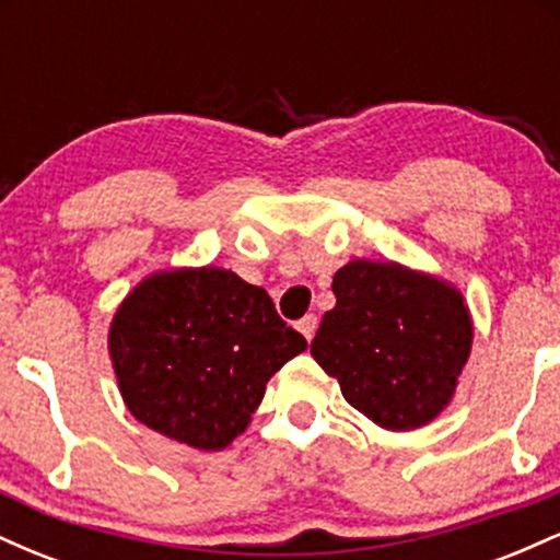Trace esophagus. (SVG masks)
Returning a JSON list of instances; mask_svg holds the SVG:
<instances>
[{
  "label": "esophagus",
  "mask_w": 560,
  "mask_h": 560,
  "mask_svg": "<svg viewBox=\"0 0 560 560\" xmlns=\"http://www.w3.org/2000/svg\"><path fill=\"white\" fill-rule=\"evenodd\" d=\"M298 329L302 337L307 339V342H313V337H316V329H318V318L316 316H305L298 324Z\"/></svg>",
  "instance_id": "esophagus-1"
}]
</instances>
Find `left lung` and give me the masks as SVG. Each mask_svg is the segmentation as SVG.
Listing matches in <instances>:
<instances>
[{"instance_id": "left-lung-1", "label": "left lung", "mask_w": 560, "mask_h": 560, "mask_svg": "<svg viewBox=\"0 0 560 560\" xmlns=\"http://www.w3.org/2000/svg\"><path fill=\"white\" fill-rule=\"evenodd\" d=\"M337 305L324 313L311 355L345 400L387 432H413L453 402L474 345L464 292L397 260L345 262Z\"/></svg>"}]
</instances>
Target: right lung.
Returning a JSON list of instances; mask_svg holds the SVG:
<instances>
[{
    "instance_id": "obj_1",
    "label": "right lung",
    "mask_w": 560,
    "mask_h": 560,
    "mask_svg": "<svg viewBox=\"0 0 560 560\" xmlns=\"http://www.w3.org/2000/svg\"><path fill=\"white\" fill-rule=\"evenodd\" d=\"M305 347L266 289L218 266L144 276L107 331L133 419L195 450L229 447L249 427L271 376Z\"/></svg>"
}]
</instances>
